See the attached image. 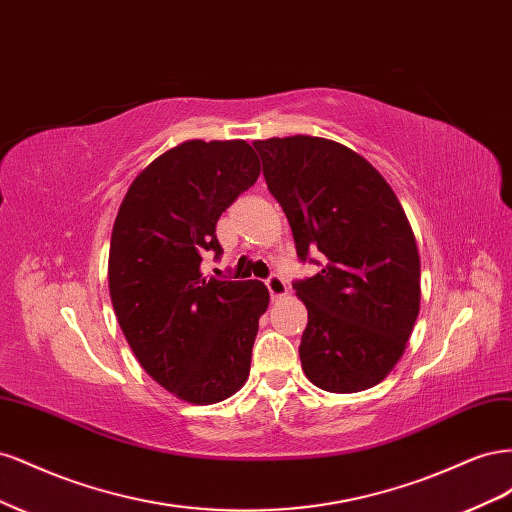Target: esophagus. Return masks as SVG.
Instances as JSON below:
<instances>
[{
	"mask_svg": "<svg viewBox=\"0 0 512 512\" xmlns=\"http://www.w3.org/2000/svg\"><path fill=\"white\" fill-rule=\"evenodd\" d=\"M267 288H269V294H271V299H280V297H284V294L288 292V286H286V280L282 275H277V273H273V275H269L267 277Z\"/></svg>",
	"mask_w": 512,
	"mask_h": 512,
	"instance_id": "1",
	"label": "esophagus"
}]
</instances>
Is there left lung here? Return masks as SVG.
<instances>
[{"label": "left lung", "instance_id": "obj_1", "mask_svg": "<svg viewBox=\"0 0 512 512\" xmlns=\"http://www.w3.org/2000/svg\"><path fill=\"white\" fill-rule=\"evenodd\" d=\"M254 147L299 260L322 267L292 282L307 307L305 376L329 393L365 391L401 359L421 303V260L406 213L378 170L335 141L288 136Z\"/></svg>", "mask_w": 512, "mask_h": 512}]
</instances>
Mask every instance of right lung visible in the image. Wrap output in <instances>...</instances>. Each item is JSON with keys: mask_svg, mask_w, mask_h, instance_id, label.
I'll list each match as a JSON object with an SVG mask.
<instances>
[{"mask_svg": "<svg viewBox=\"0 0 512 512\" xmlns=\"http://www.w3.org/2000/svg\"><path fill=\"white\" fill-rule=\"evenodd\" d=\"M260 175L245 141H188L153 160L119 207L108 288L119 327L147 374L196 406L218 404L250 376L269 290L200 273L222 256L215 224Z\"/></svg>", "mask_w": 512, "mask_h": 512, "instance_id": "right-lung-1", "label": "right lung"}]
</instances>
